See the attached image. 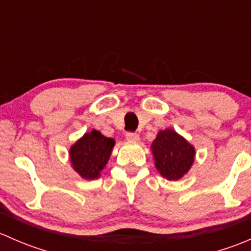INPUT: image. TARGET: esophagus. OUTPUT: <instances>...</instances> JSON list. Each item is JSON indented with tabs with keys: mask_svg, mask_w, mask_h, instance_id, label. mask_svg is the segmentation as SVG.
<instances>
[{
	"mask_svg": "<svg viewBox=\"0 0 251 251\" xmlns=\"http://www.w3.org/2000/svg\"><path fill=\"white\" fill-rule=\"evenodd\" d=\"M126 138H127L128 141L136 142V141L140 140V136H138L137 133H135V132H127V133H126Z\"/></svg>",
	"mask_w": 251,
	"mask_h": 251,
	"instance_id": "obj_1",
	"label": "esophagus"
}]
</instances>
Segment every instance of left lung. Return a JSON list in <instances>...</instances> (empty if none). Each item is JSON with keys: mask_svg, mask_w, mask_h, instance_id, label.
<instances>
[{"mask_svg": "<svg viewBox=\"0 0 251 251\" xmlns=\"http://www.w3.org/2000/svg\"><path fill=\"white\" fill-rule=\"evenodd\" d=\"M156 170L168 179H179L193 165L196 149L171 128L159 131L151 143Z\"/></svg>", "mask_w": 251, "mask_h": 251, "instance_id": "obj_1", "label": "left lung"}]
</instances>
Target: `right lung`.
I'll list each match as a JSON object with an SVG mask.
<instances>
[{
  "instance_id": "obj_1",
  "label": "right lung",
  "mask_w": 251,
  "mask_h": 251,
  "mask_svg": "<svg viewBox=\"0 0 251 251\" xmlns=\"http://www.w3.org/2000/svg\"><path fill=\"white\" fill-rule=\"evenodd\" d=\"M114 144L113 138L105 137L97 130L85 133L69 151L73 169L82 178H98L109 160Z\"/></svg>"
}]
</instances>
